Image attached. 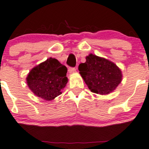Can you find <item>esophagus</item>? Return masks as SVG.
Listing matches in <instances>:
<instances>
[{"label": "esophagus", "mask_w": 149, "mask_h": 149, "mask_svg": "<svg viewBox=\"0 0 149 149\" xmlns=\"http://www.w3.org/2000/svg\"><path fill=\"white\" fill-rule=\"evenodd\" d=\"M76 70V69L75 68H68V72L69 73H75Z\"/></svg>", "instance_id": "esophagus-1"}]
</instances>
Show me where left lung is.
<instances>
[{"label":"left lung","instance_id":"obj_1","mask_svg":"<svg viewBox=\"0 0 149 149\" xmlns=\"http://www.w3.org/2000/svg\"><path fill=\"white\" fill-rule=\"evenodd\" d=\"M79 70L90 91L101 95L116 89L123 79L121 70L116 64L91 53L86 57L84 63L79 65Z\"/></svg>","mask_w":149,"mask_h":149}]
</instances>
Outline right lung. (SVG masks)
Instances as JSON below:
<instances>
[{
  "instance_id": "1",
  "label": "right lung",
  "mask_w": 149,
  "mask_h": 149,
  "mask_svg": "<svg viewBox=\"0 0 149 149\" xmlns=\"http://www.w3.org/2000/svg\"><path fill=\"white\" fill-rule=\"evenodd\" d=\"M67 70V68L58 60L49 58L30 70L26 83L34 95L52 101L62 94L68 83Z\"/></svg>"
}]
</instances>
